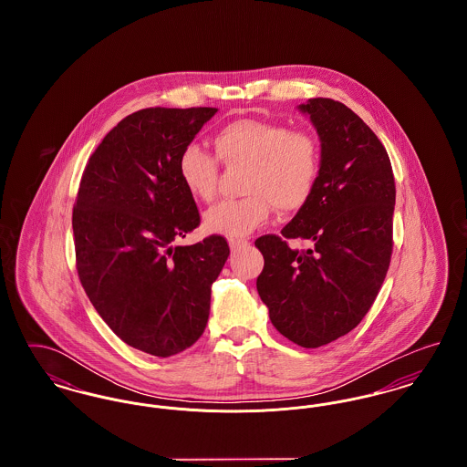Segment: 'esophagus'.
<instances>
[{
    "instance_id": "34e87169",
    "label": "esophagus",
    "mask_w": 467,
    "mask_h": 467,
    "mask_svg": "<svg viewBox=\"0 0 467 467\" xmlns=\"http://www.w3.org/2000/svg\"><path fill=\"white\" fill-rule=\"evenodd\" d=\"M229 246H231V250H238V248L248 246V240H244V238H231V240H229Z\"/></svg>"
}]
</instances>
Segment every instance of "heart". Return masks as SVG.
Returning <instances> with one entry per match:
<instances>
[{"label": "heart", "instance_id": "1", "mask_svg": "<svg viewBox=\"0 0 467 467\" xmlns=\"http://www.w3.org/2000/svg\"><path fill=\"white\" fill-rule=\"evenodd\" d=\"M217 157L200 145H187L178 157V177L194 200L210 202L217 194L219 161L246 166L244 198L225 200L204 215L210 233L238 238L265 223L271 206L280 213L303 208L320 173V145L315 134L282 122L238 119L213 136Z\"/></svg>", "mask_w": 467, "mask_h": 467}]
</instances>
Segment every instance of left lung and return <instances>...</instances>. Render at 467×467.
Segmentation results:
<instances>
[{"instance_id": "1", "label": "left lung", "mask_w": 467, "mask_h": 467, "mask_svg": "<svg viewBox=\"0 0 467 467\" xmlns=\"http://www.w3.org/2000/svg\"><path fill=\"white\" fill-rule=\"evenodd\" d=\"M320 173L308 202L255 246L265 257L257 292L276 331L303 348L350 333L373 306L392 255L396 182L390 159L366 122L339 101L313 98ZM287 239L311 246L290 249Z\"/></svg>"}]
</instances>
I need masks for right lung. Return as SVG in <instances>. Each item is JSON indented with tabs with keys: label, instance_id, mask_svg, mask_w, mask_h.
<instances>
[{
	"label": "right lung",
	"instance_id": "add662e5",
	"mask_svg": "<svg viewBox=\"0 0 467 467\" xmlns=\"http://www.w3.org/2000/svg\"><path fill=\"white\" fill-rule=\"evenodd\" d=\"M217 109H143L103 138L73 206L77 271L92 306L124 343L156 357L200 339L225 238L175 244L200 225L178 157Z\"/></svg>",
	"mask_w": 467,
	"mask_h": 467
}]
</instances>
